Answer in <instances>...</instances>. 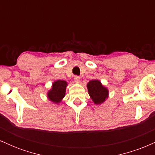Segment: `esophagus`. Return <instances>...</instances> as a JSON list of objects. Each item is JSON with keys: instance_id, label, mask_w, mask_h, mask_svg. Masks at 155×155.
<instances>
[{"instance_id": "esophagus-1", "label": "esophagus", "mask_w": 155, "mask_h": 155, "mask_svg": "<svg viewBox=\"0 0 155 155\" xmlns=\"http://www.w3.org/2000/svg\"><path fill=\"white\" fill-rule=\"evenodd\" d=\"M79 81H80L79 76H74V81H75L76 83H79Z\"/></svg>"}]
</instances>
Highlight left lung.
I'll list each match as a JSON object with an SVG mask.
<instances>
[{
  "label": "left lung",
  "mask_w": 155,
  "mask_h": 155,
  "mask_svg": "<svg viewBox=\"0 0 155 155\" xmlns=\"http://www.w3.org/2000/svg\"><path fill=\"white\" fill-rule=\"evenodd\" d=\"M89 94L95 104H101L108 97V90L104 87L98 80H92L87 84Z\"/></svg>",
  "instance_id": "8db88e82"
}]
</instances>
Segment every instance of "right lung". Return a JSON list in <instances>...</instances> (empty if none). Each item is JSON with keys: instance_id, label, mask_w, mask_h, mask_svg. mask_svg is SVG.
I'll use <instances>...</instances> for the list:
<instances>
[{"instance_id": "right-lung-1", "label": "right lung", "mask_w": 155, "mask_h": 155, "mask_svg": "<svg viewBox=\"0 0 155 155\" xmlns=\"http://www.w3.org/2000/svg\"><path fill=\"white\" fill-rule=\"evenodd\" d=\"M66 86V81L63 80H58L54 81L52 84L51 90L48 92V97L49 100L58 104L65 96Z\"/></svg>"}]
</instances>
